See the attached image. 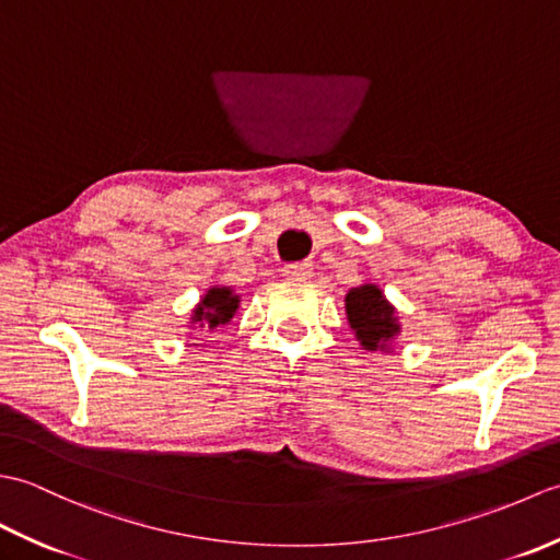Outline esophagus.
Wrapping results in <instances>:
<instances>
[{"label": "esophagus", "mask_w": 560, "mask_h": 560, "mask_svg": "<svg viewBox=\"0 0 560 560\" xmlns=\"http://www.w3.org/2000/svg\"><path fill=\"white\" fill-rule=\"evenodd\" d=\"M283 273L295 281H305L313 277V265H307V261H291V265L283 267Z\"/></svg>", "instance_id": "esophagus-1"}]
</instances>
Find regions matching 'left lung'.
Returning <instances> with one entry per match:
<instances>
[{
	"label": "left lung",
	"mask_w": 560,
	"mask_h": 560,
	"mask_svg": "<svg viewBox=\"0 0 560 560\" xmlns=\"http://www.w3.org/2000/svg\"><path fill=\"white\" fill-rule=\"evenodd\" d=\"M347 315L351 329L355 331V339L368 351L385 349L387 341L399 335L395 307L385 301L383 291L373 283H365V287L351 289L347 293Z\"/></svg>",
	"instance_id": "left-lung-1"
}]
</instances>
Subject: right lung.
<instances>
[{"label": "right lung", "mask_w": 560, "mask_h": 560, "mask_svg": "<svg viewBox=\"0 0 560 560\" xmlns=\"http://www.w3.org/2000/svg\"><path fill=\"white\" fill-rule=\"evenodd\" d=\"M237 303H241V299L233 295L231 289H209V293L197 305L192 319L199 323V327L211 331L225 323H231V317L237 311ZM195 347H199V343H195Z\"/></svg>", "instance_id": "right-lung-1"}]
</instances>
